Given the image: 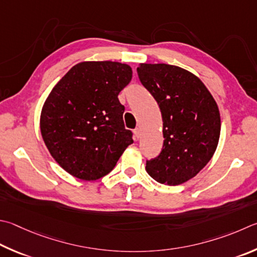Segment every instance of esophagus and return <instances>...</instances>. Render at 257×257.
<instances>
[{
    "mask_svg": "<svg viewBox=\"0 0 257 257\" xmlns=\"http://www.w3.org/2000/svg\"><path fill=\"white\" fill-rule=\"evenodd\" d=\"M134 134H135V136H136V138H139V136H141V129L136 128L134 130Z\"/></svg>",
    "mask_w": 257,
    "mask_h": 257,
    "instance_id": "34e87169",
    "label": "esophagus"
}]
</instances>
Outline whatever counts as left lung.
I'll return each instance as SVG.
<instances>
[{"mask_svg": "<svg viewBox=\"0 0 257 257\" xmlns=\"http://www.w3.org/2000/svg\"><path fill=\"white\" fill-rule=\"evenodd\" d=\"M143 85L161 109L163 149L146 162L154 180L179 185L197 175L216 152L220 137V113L216 101L199 78L167 64H141Z\"/></svg>", "mask_w": 257, "mask_h": 257, "instance_id": "1", "label": "left lung"}]
</instances>
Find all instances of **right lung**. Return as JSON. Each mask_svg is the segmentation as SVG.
Masks as SVG:
<instances>
[{"label": "right lung", "instance_id": "obj_1", "mask_svg": "<svg viewBox=\"0 0 257 257\" xmlns=\"http://www.w3.org/2000/svg\"><path fill=\"white\" fill-rule=\"evenodd\" d=\"M132 77L129 65L83 62L51 90L41 111V136L69 174L85 181L103 177L134 143L118 99Z\"/></svg>", "mask_w": 257, "mask_h": 257}]
</instances>
